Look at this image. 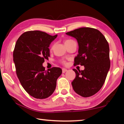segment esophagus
Segmentation results:
<instances>
[{"label": "esophagus", "mask_w": 124, "mask_h": 124, "mask_svg": "<svg viewBox=\"0 0 124 124\" xmlns=\"http://www.w3.org/2000/svg\"><path fill=\"white\" fill-rule=\"evenodd\" d=\"M67 70H67V69H65V68H63V69H62V73H64L65 72H67Z\"/></svg>", "instance_id": "obj_1"}]
</instances>
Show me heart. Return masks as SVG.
I'll list each match as a JSON object with an SVG mask.
<instances>
[{
	"label": "heart",
	"mask_w": 124,
	"mask_h": 124,
	"mask_svg": "<svg viewBox=\"0 0 124 124\" xmlns=\"http://www.w3.org/2000/svg\"><path fill=\"white\" fill-rule=\"evenodd\" d=\"M70 40H66V41H65V43H66V42H67V41H70ZM62 63H65V61H62Z\"/></svg>",
	"instance_id": "heart-1"
}]
</instances>
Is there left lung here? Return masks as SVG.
I'll list each match as a JSON object with an SVG mask.
<instances>
[{"mask_svg":"<svg viewBox=\"0 0 124 124\" xmlns=\"http://www.w3.org/2000/svg\"><path fill=\"white\" fill-rule=\"evenodd\" d=\"M66 34L74 38L79 46L74 64L85 67L78 71L72 82L73 90L78 95L87 97L101 89L110 69L109 46L103 35L97 29L83 27Z\"/></svg>","mask_w":124,"mask_h":124,"instance_id":"8db88e82","label":"left lung"}]
</instances>
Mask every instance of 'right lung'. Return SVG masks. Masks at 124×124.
<instances>
[{
    "label": "right lung",
    "instance_id": "1",
    "mask_svg": "<svg viewBox=\"0 0 124 124\" xmlns=\"http://www.w3.org/2000/svg\"><path fill=\"white\" fill-rule=\"evenodd\" d=\"M57 37L39 31H28L16 41L13 60L23 89L31 96L44 99L54 93L62 70L58 67L45 70L43 63L50 56V44Z\"/></svg>",
    "mask_w": 124,
    "mask_h": 124
}]
</instances>
